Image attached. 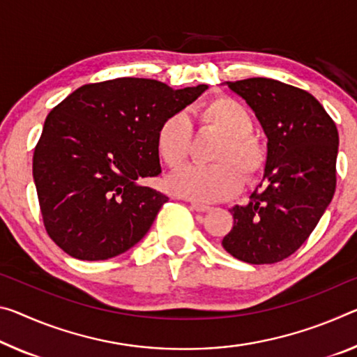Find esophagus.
<instances>
[{"label":"esophagus","instance_id":"34e87169","mask_svg":"<svg viewBox=\"0 0 357 357\" xmlns=\"http://www.w3.org/2000/svg\"><path fill=\"white\" fill-rule=\"evenodd\" d=\"M190 208L194 209V211H197V213H206L211 206H208V205H205V203H200V202H197V200H192L190 202Z\"/></svg>","mask_w":357,"mask_h":357}]
</instances>
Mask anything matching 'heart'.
Returning <instances> with one entry per match:
<instances>
[{
  "label": "heart",
  "mask_w": 357,
  "mask_h": 357,
  "mask_svg": "<svg viewBox=\"0 0 357 357\" xmlns=\"http://www.w3.org/2000/svg\"><path fill=\"white\" fill-rule=\"evenodd\" d=\"M202 127L222 135L211 154V165H189L169 178L168 184L176 194L197 202H218L235 194L243 179L251 181L265 165V149L252 137L254 119L240 101L218 97L199 109ZM157 152L169 168L183 167L190 154L192 123L184 112L163 119L155 137Z\"/></svg>",
  "instance_id": "b5f03b06"
}]
</instances>
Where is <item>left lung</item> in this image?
Instances as JSON below:
<instances>
[{"instance_id":"1","label":"left lung","mask_w":357,"mask_h":357,"mask_svg":"<svg viewBox=\"0 0 357 357\" xmlns=\"http://www.w3.org/2000/svg\"><path fill=\"white\" fill-rule=\"evenodd\" d=\"M251 107L267 137L260 183L235 205L222 246L248 264H275L308 238L335 192L338 132L313 95L267 77L225 82Z\"/></svg>"}]
</instances>
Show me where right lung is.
Segmentation results:
<instances>
[{
  "label": "right lung",
  "instance_id": "1",
  "mask_svg": "<svg viewBox=\"0 0 357 357\" xmlns=\"http://www.w3.org/2000/svg\"><path fill=\"white\" fill-rule=\"evenodd\" d=\"M206 89L117 77L79 87L50 111L33 155V179L56 246L71 257L105 260L148 234L168 202L139 183L162 172L157 130Z\"/></svg>",
  "mask_w": 357,
  "mask_h": 357
}]
</instances>
